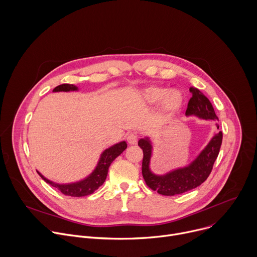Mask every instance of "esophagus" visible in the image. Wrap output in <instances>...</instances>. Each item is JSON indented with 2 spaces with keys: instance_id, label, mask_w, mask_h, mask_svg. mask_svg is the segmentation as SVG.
I'll use <instances>...</instances> for the list:
<instances>
[{
  "instance_id": "1",
  "label": "esophagus",
  "mask_w": 257,
  "mask_h": 257,
  "mask_svg": "<svg viewBox=\"0 0 257 257\" xmlns=\"http://www.w3.org/2000/svg\"><path fill=\"white\" fill-rule=\"evenodd\" d=\"M126 138H127V141L129 144H136L137 140H138V136L135 133H129Z\"/></svg>"
}]
</instances>
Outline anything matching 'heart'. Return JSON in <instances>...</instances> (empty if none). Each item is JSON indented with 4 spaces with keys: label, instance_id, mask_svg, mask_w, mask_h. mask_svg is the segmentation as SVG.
Instances as JSON below:
<instances>
[{
    "label": "heart",
    "instance_id": "1",
    "mask_svg": "<svg viewBox=\"0 0 257 257\" xmlns=\"http://www.w3.org/2000/svg\"><path fill=\"white\" fill-rule=\"evenodd\" d=\"M142 99L150 104H155L161 101V107L164 113H171L181 105L183 97L180 91L173 89L168 91L166 87L151 86L145 88L141 93Z\"/></svg>",
    "mask_w": 257,
    "mask_h": 257
}]
</instances>
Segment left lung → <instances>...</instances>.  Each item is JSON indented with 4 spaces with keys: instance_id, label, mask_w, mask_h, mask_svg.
Wrapping results in <instances>:
<instances>
[{
    "instance_id": "obj_1",
    "label": "left lung",
    "mask_w": 257,
    "mask_h": 257,
    "mask_svg": "<svg viewBox=\"0 0 257 257\" xmlns=\"http://www.w3.org/2000/svg\"><path fill=\"white\" fill-rule=\"evenodd\" d=\"M192 97L189 99L186 116H196L204 120H217L211 102L197 88L190 87ZM218 129V125L216 124ZM223 140V133H215L208 144L188 166L175 169L165 175H156L151 170L153 143L149 137L141 138L138 145L143 151L142 176L151 189L166 196H173L192 190L207 179L218 156Z\"/></svg>"
}]
</instances>
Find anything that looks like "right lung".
Returning a JSON list of instances; mask_svg holds the SVG:
<instances>
[{"label": "right lung", "mask_w": 257, "mask_h": 257, "mask_svg": "<svg viewBox=\"0 0 257 257\" xmlns=\"http://www.w3.org/2000/svg\"><path fill=\"white\" fill-rule=\"evenodd\" d=\"M78 87L73 84H61L53 89V92H59V91H77ZM127 149L126 141H121L119 143L114 144L111 148L106 149L103 151V153L100 155V158L98 160V163L95 167V169L92 171L91 174H89L86 178L83 180H80L78 182L74 183H68V184H59V183H55L46 177H44L39 171V175L42 177L43 180H45L47 183L53 187L60 190L63 194L72 196V197H81L86 196L89 194H92L96 189L99 188L103 184L105 181L108 167L113 163V161L119 157L125 150Z\"/></svg>", "instance_id": "1"}]
</instances>
